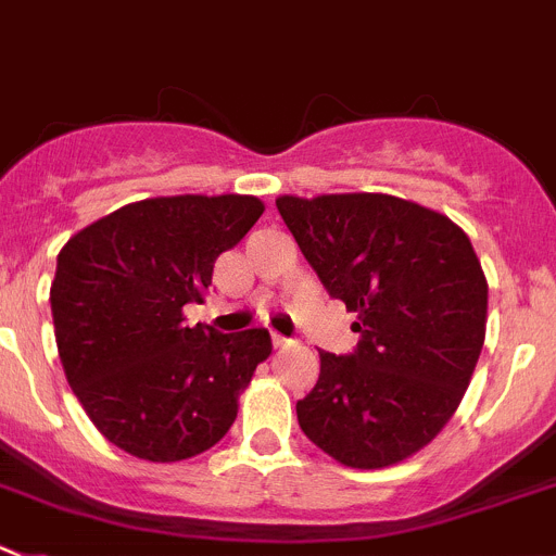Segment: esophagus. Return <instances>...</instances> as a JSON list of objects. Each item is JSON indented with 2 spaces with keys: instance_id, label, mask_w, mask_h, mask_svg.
<instances>
[{
  "instance_id": "1",
  "label": "esophagus",
  "mask_w": 556,
  "mask_h": 556,
  "mask_svg": "<svg viewBox=\"0 0 556 556\" xmlns=\"http://www.w3.org/2000/svg\"><path fill=\"white\" fill-rule=\"evenodd\" d=\"M271 342H274V349H288V345H290V342H293V340H288V337H282V334H277V331H274Z\"/></svg>"
}]
</instances>
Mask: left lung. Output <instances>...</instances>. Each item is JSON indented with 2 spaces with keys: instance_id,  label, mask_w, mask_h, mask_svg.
<instances>
[{
  "instance_id": "obj_1",
  "label": "left lung",
  "mask_w": 556,
  "mask_h": 556,
  "mask_svg": "<svg viewBox=\"0 0 556 556\" xmlns=\"http://www.w3.org/2000/svg\"><path fill=\"white\" fill-rule=\"evenodd\" d=\"M331 299L356 313L354 354L320 351L295 403L309 442L351 469L406 460L450 422L480 359L489 282L469 236L392 194L279 197Z\"/></svg>"
}]
</instances>
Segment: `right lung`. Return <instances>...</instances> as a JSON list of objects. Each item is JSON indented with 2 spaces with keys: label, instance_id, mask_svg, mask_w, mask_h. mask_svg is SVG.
Segmentation results:
<instances>
[{
  "label": "right lung",
  "instance_id": "right-lung-1",
  "mask_svg": "<svg viewBox=\"0 0 556 556\" xmlns=\"http://www.w3.org/2000/svg\"><path fill=\"white\" fill-rule=\"evenodd\" d=\"M266 211L247 194L131 202L56 254L51 315L65 378L114 447L153 464L214 447L271 354L266 329L189 326L214 263Z\"/></svg>",
  "mask_w": 556,
  "mask_h": 556
}]
</instances>
